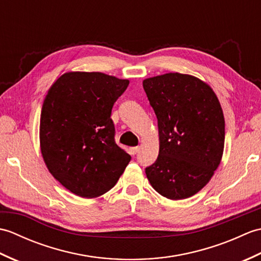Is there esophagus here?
I'll return each mask as SVG.
<instances>
[{"label":"esophagus","instance_id":"1","mask_svg":"<svg viewBox=\"0 0 261 261\" xmlns=\"http://www.w3.org/2000/svg\"><path fill=\"white\" fill-rule=\"evenodd\" d=\"M139 150H140V147H132V148H130V151H131L132 154H136Z\"/></svg>","mask_w":261,"mask_h":261}]
</instances>
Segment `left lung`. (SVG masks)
Segmentation results:
<instances>
[{
	"label": "left lung",
	"mask_w": 261,
	"mask_h": 261,
	"mask_svg": "<svg viewBox=\"0 0 261 261\" xmlns=\"http://www.w3.org/2000/svg\"><path fill=\"white\" fill-rule=\"evenodd\" d=\"M158 120L159 154L146 168L151 186L173 201L195 195L219 167L224 116L219 98L195 76L168 73L142 82Z\"/></svg>",
	"instance_id": "obj_1"
}]
</instances>
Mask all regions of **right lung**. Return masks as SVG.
I'll return each instance as SVG.
<instances>
[{
  "mask_svg": "<svg viewBox=\"0 0 261 261\" xmlns=\"http://www.w3.org/2000/svg\"><path fill=\"white\" fill-rule=\"evenodd\" d=\"M127 85L98 71H68L49 88L40 116L41 154L50 174L77 196L109 192L131 160L115 143L111 119Z\"/></svg>",
  "mask_w": 261,
  "mask_h": 261,
  "instance_id": "add662e5",
  "label": "right lung"
}]
</instances>
